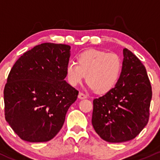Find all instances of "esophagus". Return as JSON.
<instances>
[{"instance_id":"obj_1","label":"esophagus","mask_w":160,"mask_h":160,"mask_svg":"<svg viewBox=\"0 0 160 160\" xmlns=\"http://www.w3.org/2000/svg\"><path fill=\"white\" fill-rule=\"evenodd\" d=\"M78 98H80V99H84V98H88V96H87V95L85 94V93H81V92H80V93H79Z\"/></svg>"}]
</instances>
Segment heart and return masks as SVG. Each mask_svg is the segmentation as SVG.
I'll return each instance as SVG.
<instances>
[{
  "label": "heart",
  "instance_id": "obj_1",
  "mask_svg": "<svg viewBox=\"0 0 160 160\" xmlns=\"http://www.w3.org/2000/svg\"><path fill=\"white\" fill-rule=\"evenodd\" d=\"M122 67V60L118 55L102 50L88 49L77 56V62H68L67 76L72 86L81 83L86 76L90 88L97 93H107L118 82Z\"/></svg>",
  "mask_w": 160,
  "mask_h": 160
}]
</instances>
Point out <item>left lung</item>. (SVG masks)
Instances as JSON below:
<instances>
[{
	"mask_svg": "<svg viewBox=\"0 0 160 160\" xmlns=\"http://www.w3.org/2000/svg\"><path fill=\"white\" fill-rule=\"evenodd\" d=\"M120 79L113 89L93 101L92 125L102 139L124 142L135 138L149 122L152 87L146 67L123 49Z\"/></svg>",
	"mask_w": 160,
	"mask_h": 160,
	"instance_id": "8db88e82",
	"label": "left lung"
}]
</instances>
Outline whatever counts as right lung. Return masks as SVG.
I'll return each instance as SVG.
<instances>
[{
    "instance_id": "right-lung-1",
    "label": "right lung",
    "mask_w": 160,
    "mask_h": 160,
    "mask_svg": "<svg viewBox=\"0 0 160 160\" xmlns=\"http://www.w3.org/2000/svg\"><path fill=\"white\" fill-rule=\"evenodd\" d=\"M70 49L68 45L42 43L11 68L4 90V115L22 140L48 142L62 128L79 93L64 80Z\"/></svg>"
}]
</instances>
